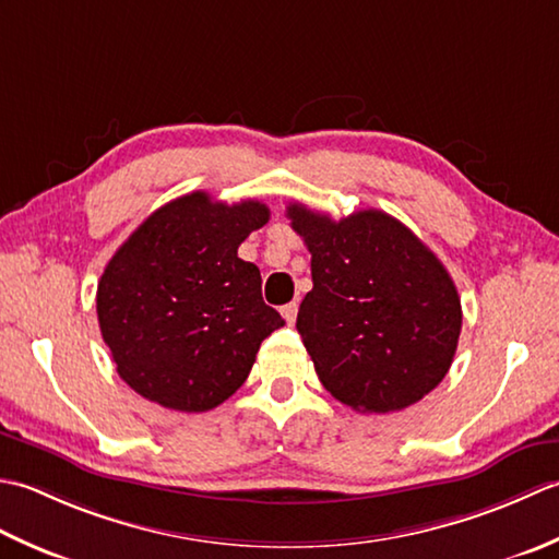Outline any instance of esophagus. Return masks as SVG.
Returning <instances> with one entry per match:
<instances>
[{"label": "esophagus", "instance_id": "obj_1", "mask_svg": "<svg viewBox=\"0 0 559 559\" xmlns=\"http://www.w3.org/2000/svg\"><path fill=\"white\" fill-rule=\"evenodd\" d=\"M296 311H299V306H296V301L282 306V316H284V321H287L289 325L296 321Z\"/></svg>", "mask_w": 559, "mask_h": 559}]
</instances>
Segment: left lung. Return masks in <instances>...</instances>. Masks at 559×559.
I'll list each match as a JSON object with an SVG mask.
<instances>
[{"label": "left lung", "instance_id": "obj_1", "mask_svg": "<svg viewBox=\"0 0 559 559\" xmlns=\"http://www.w3.org/2000/svg\"><path fill=\"white\" fill-rule=\"evenodd\" d=\"M287 216L313 277L296 330L325 391L376 415L423 401L451 369L463 323L441 260L381 210L335 222L292 202Z\"/></svg>", "mask_w": 559, "mask_h": 559}]
</instances>
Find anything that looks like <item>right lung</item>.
Segmentation results:
<instances>
[{
	"instance_id": "add662e5",
	"label": "right lung",
	"mask_w": 559,
	"mask_h": 559,
	"mask_svg": "<svg viewBox=\"0 0 559 559\" xmlns=\"http://www.w3.org/2000/svg\"><path fill=\"white\" fill-rule=\"evenodd\" d=\"M270 210L258 200H170L110 258L96 311L120 379L178 413H207L253 369L260 343L284 325L263 301L260 270L238 258Z\"/></svg>"
}]
</instances>
